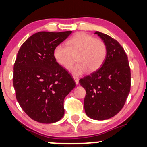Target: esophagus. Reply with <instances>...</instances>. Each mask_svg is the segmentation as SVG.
I'll return each mask as SVG.
<instances>
[{"instance_id":"1","label":"esophagus","mask_w":147,"mask_h":147,"mask_svg":"<svg viewBox=\"0 0 147 147\" xmlns=\"http://www.w3.org/2000/svg\"><path fill=\"white\" fill-rule=\"evenodd\" d=\"M73 79H74V80H75V83L76 84H79V78L78 77H73Z\"/></svg>"}]
</instances>
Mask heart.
I'll return each mask as SVG.
<instances>
[{
    "label": "heart",
    "mask_w": 147,
    "mask_h": 147,
    "mask_svg": "<svg viewBox=\"0 0 147 147\" xmlns=\"http://www.w3.org/2000/svg\"><path fill=\"white\" fill-rule=\"evenodd\" d=\"M59 45L53 50V57L60 66L68 69L77 56L78 62L70 69L74 75H81L87 71L93 72L101 67L107 57V47L101 39L92 35L79 32L66 42Z\"/></svg>",
    "instance_id": "b5f03b06"
}]
</instances>
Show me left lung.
Masks as SVG:
<instances>
[{
	"label": "left lung",
	"mask_w": 147,
	"mask_h": 147,
	"mask_svg": "<svg viewBox=\"0 0 147 147\" xmlns=\"http://www.w3.org/2000/svg\"><path fill=\"white\" fill-rule=\"evenodd\" d=\"M105 42L107 54L99 69L79 80L86 90L85 113L95 120H106L117 115L129 95L131 73L127 56L121 45L109 35L96 31Z\"/></svg>",
	"instance_id": "obj_1"
}]
</instances>
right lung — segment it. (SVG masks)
Masks as SVG:
<instances>
[{
	"label": "right lung",
	"instance_id": "obj_1",
	"mask_svg": "<svg viewBox=\"0 0 147 147\" xmlns=\"http://www.w3.org/2000/svg\"><path fill=\"white\" fill-rule=\"evenodd\" d=\"M72 33L38 32L22 45L13 67V87L20 107L32 119L52 123L64 117V100L75 87L56 62L53 50Z\"/></svg>",
	"mask_w": 147,
	"mask_h": 147
}]
</instances>
